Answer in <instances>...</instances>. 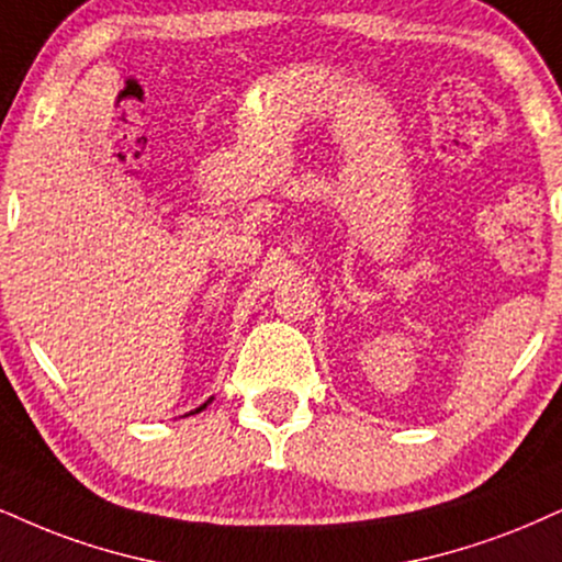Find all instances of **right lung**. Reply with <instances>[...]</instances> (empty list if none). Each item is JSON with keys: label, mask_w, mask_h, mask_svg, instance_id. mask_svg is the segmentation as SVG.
I'll return each mask as SVG.
<instances>
[{"label": "right lung", "mask_w": 562, "mask_h": 562, "mask_svg": "<svg viewBox=\"0 0 562 562\" xmlns=\"http://www.w3.org/2000/svg\"><path fill=\"white\" fill-rule=\"evenodd\" d=\"M211 401H213V398H207V401H205V404H200V406L195 408V412H190V414H198V412H203V408H205L207 404H211Z\"/></svg>", "instance_id": "1"}]
</instances>
